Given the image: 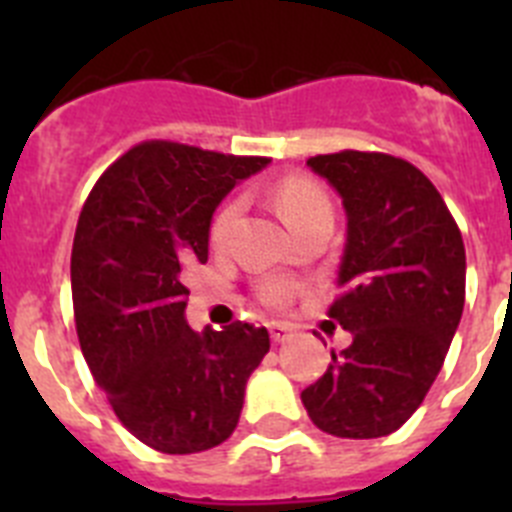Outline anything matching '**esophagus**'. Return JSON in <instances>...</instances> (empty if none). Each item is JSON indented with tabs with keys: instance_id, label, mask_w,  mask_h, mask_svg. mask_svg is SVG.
<instances>
[{
	"instance_id": "esophagus-1",
	"label": "esophagus",
	"mask_w": 512,
	"mask_h": 512,
	"mask_svg": "<svg viewBox=\"0 0 512 512\" xmlns=\"http://www.w3.org/2000/svg\"><path fill=\"white\" fill-rule=\"evenodd\" d=\"M269 333H271V341L284 343L289 336H292V328L284 323H269Z\"/></svg>"
}]
</instances>
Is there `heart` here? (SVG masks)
Instances as JSON below:
<instances>
[{
    "instance_id": "b5f03b06",
    "label": "heart",
    "mask_w": 512,
    "mask_h": 512,
    "mask_svg": "<svg viewBox=\"0 0 512 512\" xmlns=\"http://www.w3.org/2000/svg\"><path fill=\"white\" fill-rule=\"evenodd\" d=\"M274 205H277L279 215L284 217V223L289 230H295L297 225L305 223L307 217L318 215V212L330 210V202L323 192L307 179H284L274 192ZM241 217V200L225 202L220 210L215 212L210 225V243L215 248H223L228 243L230 233H233L235 223ZM289 297V287L284 282H269L261 287V300L271 307L284 305Z\"/></svg>"
}]
</instances>
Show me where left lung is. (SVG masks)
Returning <instances> with one entry per match:
<instances>
[{
    "label": "left lung",
    "mask_w": 512,
    "mask_h": 512,
    "mask_svg": "<svg viewBox=\"0 0 512 512\" xmlns=\"http://www.w3.org/2000/svg\"><path fill=\"white\" fill-rule=\"evenodd\" d=\"M307 166L346 210L343 295L328 315L351 346L330 354L302 405L330 436H390L428 395L459 328L464 241L431 179L402 158L341 151Z\"/></svg>",
    "instance_id": "obj_1"
}]
</instances>
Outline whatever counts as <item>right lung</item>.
I'll use <instances>...</instances> for the list:
<instances>
[{
  "label": "right lung",
  "mask_w": 512,
  "mask_h": 512,
  "mask_svg": "<svg viewBox=\"0 0 512 512\" xmlns=\"http://www.w3.org/2000/svg\"><path fill=\"white\" fill-rule=\"evenodd\" d=\"M269 158L140 143L99 176L79 215L71 295L81 354L120 423L164 454L235 431L246 382L269 354L251 323H187L184 269L205 264L217 205Z\"/></svg>",
  "instance_id": "1"
}]
</instances>
